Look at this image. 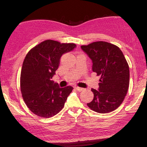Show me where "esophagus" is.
Instances as JSON below:
<instances>
[{"mask_svg":"<svg viewBox=\"0 0 147 147\" xmlns=\"http://www.w3.org/2000/svg\"><path fill=\"white\" fill-rule=\"evenodd\" d=\"M75 89H76V90L78 91H82L84 90V88H80V87H78V86H76V87H75Z\"/></svg>","mask_w":147,"mask_h":147,"instance_id":"34e87169","label":"esophagus"}]
</instances>
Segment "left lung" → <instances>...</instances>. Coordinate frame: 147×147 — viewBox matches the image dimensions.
<instances>
[{
    "label": "left lung",
    "mask_w": 147,
    "mask_h": 147,
    "mask_svg": "<svg viewBox=\"0 0 147 147\" xmlns=\"http://www.w3.org/2000/svg\"><path fill=\"white\" fill-rule=\"evenodd\" d=\"M81 49L92 60V70L100 76L98 90L91 89L94 97L87 105L99 113L114 111L123 102L129 87V66L123 52L105 41L93 42Z\"/></svg>",
    "instance_id": "8db88e82"
}]
</instances>
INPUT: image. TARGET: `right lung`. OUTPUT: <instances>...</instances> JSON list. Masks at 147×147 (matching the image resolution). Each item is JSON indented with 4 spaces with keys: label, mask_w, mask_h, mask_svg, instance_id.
Wrapping results in <instances>:
<instances>
[{
    "label": "right lung",
    "mask_w": 147,
    "mask_h": 147,
    "mask_svg": "<svg viewBox=\"0 0 147 147\" xmlns=\"http://www.w3.org/2000/svg\"><path fill=\"white\" fill-rule=\"evenodd\" d=\"M76 47L74 43L48 39L26 54L22 66L20 86L24 102L32 113L49 118L63 109L73 88H59L51 79L58 68L61 56Z\"/></svg>",
    "instance_id": "right-lung-1"
}]
</instances>
